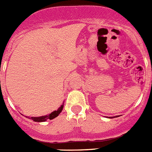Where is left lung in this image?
Instances as JSON below:
<instances>
[{"mask_svg": "<svg viewBox=\"0 0 152 152\" xmlns=\"http://www.w3.org/2000/svg\"><path fill=\"white\" fill-rule=\"evenodd\" d=\"M118 116H114V117H109V118H117Z\"/></svg>", "mask_w": 152, "mask_h": 152, "instance_id": "left-lung-1", "label": "left lung"}]
</instances>
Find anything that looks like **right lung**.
<instances>
[{"instance_id":"1","label":"right lung","mask_w":152,"mask_h":152,"mask_svg":"<svg viewBox=\"0 0 152 152\" xmlns=\"http://www.w3.org/2000/svg\"><path fill=\"white\" fill-rule=\"evenodd\" d=\"M63 107H64V103L60 106V107H59V109H58L57 110H54V111L52 112L51 113H50V114H48V115H46L39 116V117H31V118H29V117H27V116H26V117L28 118L31 119V120H33L34 121H35V122L46 121L48 119L52 120V119H53V118H55L57 117V116L59 115V114H60L61 112L62 111V110H63Z\"/></svg>"}]
</instances>
